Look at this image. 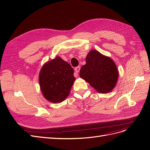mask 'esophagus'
Instances as JSON below:
<instances>
[{"label":"esophagus","mask_w":150,"mask_h":150,"mask_svg":"<svg viewBox=\"0 0 150 150\" xmlns=\"http://www.w3.org/2000/svg\"><path fill=\"white\" fill-rule=\"evenodd\" d=\"M80 69H81L80 66H78V67H75V69H74V70H75L74 76H75V77H78V72H79Z\"/></svg>","instance_id":"obj_1"}]
</instances>
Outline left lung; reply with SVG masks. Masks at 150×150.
<instances>
[{"label":"left lung","instance_id":"8db88e82","mask_svg":"<svg viewBox=\"0 0 150 150\" xmlns=\"http://www.w3.org/2000/svg\"><path fill=\"white\" fill-rule=\"evenodd\" d=\"M86 63L80 70V77L98 93H108L115 88L118 79V69L111 58L91 50L86 58Z\"/></svg>","mask_w":150,"mask_h":150}]
</instances>
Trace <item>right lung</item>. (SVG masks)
I'll use <instances>...</instances> for the list:
<instances>
[{
  "mask_svg": "<svg viewBox=\"0 0 150 150\" xmlns=\"http://www.w3.org/2000/svg\"><path fill=\"white\" fill-rule=\"evenodd\" d=\"M75 80L73 69L59 56L45 63L39 76L43 96L53 103L65 100Z\"/></svg>",
  "mask_w": 150,
  "mask_h": 150,
  "instance_id": "obj_1",
  "label": "right lung"
}]
</instances>
